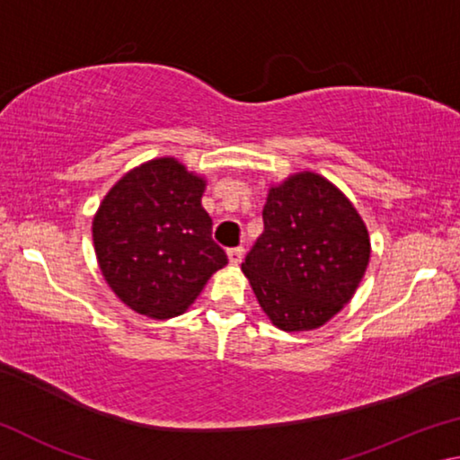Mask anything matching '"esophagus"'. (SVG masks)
Instances as JSON below:
<instances>
[{
    "label": "esophagus",
    "mask_w": 460,
    "mask_h": 460,
    "mask_svg": "<svg viewBox=\"0 0 460 460\" xmlns=\"http://www.w3.org/2000/svg\"><path fill=\"white\" fill-rule=\"evenodd\" d=\"M227 258L231 266H239L241 260H243V247H233L227 252Z\"/></svg>",
    "instance_id": "esophagus-1"
}]
</instances>
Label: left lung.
I'll use <instances>...</instances> for the list:
<instances>
[{
    "label": "left lung",
    "instance_id": "1",
    "mask_svg": "<svg viewBox=\"0 0 460 460\" xmlns=\"http://www.w3.org/2000/svg\"><path fill=\"white\" fill-rule=\"evenodd\" d=\"M261 215L263 233L241 263L255 298L279 331L321 329L353 298L369 266L361 215L310 170L270 186Z\"/></svg>",
    "mask_w": 460,
    "mask_h": 460
}]
</instances>
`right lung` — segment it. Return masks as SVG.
<instances>
[{
    "mask_svg": "<svg viewBox=\"0 0 460 460\" xmlns=\"http://www.w3.org/2000/svg\"><path fill=\"white\" fill-rule=\"evenodd\" d=\"M205 189V176L164 155L131 168L101 200L93 217L99 270L134 313L155 321L182 314L227 266L202 208Z\"/></svg>",
    "mask_w": 460,
    "mask_h": 460,
    "instance_id": "add662e5",
    "label": "right lung"
}]
</instances>
